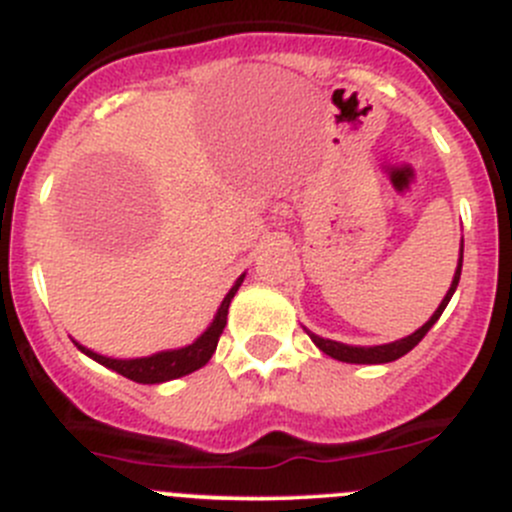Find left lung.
<instances>
[{
	"instance_id": "obj_1",
	"label": "left lung",
	"mask_w": 512,
	"mask_h": 512,
	"mask_svg": "<svg viewBox=\"0 0 512 512\" xmlns=\"http://www.w3.org/2000/svg\"><path fill=\"white\" fill-rule=\"evenodd\" d=\"M460 270H463V247H460V260H458V270H455L453 275V282H450V290L448 295L443 297V302H440L438 310L433 312V317H430L428 322H425L420 330H415L413 335L403 337V340H395V342H388V345H375V347H355V345H345V342H335V340H325V337L320 335H312L310 330H307V335L312 337V342H315L317 347H320L325 355L335 357V360L340 362H357V365H382V362H393L398 360V357L408 355L410 350H413L415 345H418L420 340H423L425 335H428L430 327L438 322V317L443 315V310L448 307L450 297H453L455 287H458L460 282Z\"/></svg>"
}]
</instances>
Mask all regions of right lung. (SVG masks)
<instances>
[{
  "instance_id": "right-lung-1",
  "label": "right lung",
  "mask_w": 512,
  "mask_h": 512,
  "mask_svg": "<svg viewBox=\"0 0 512 512\" xmlns=\"http://www.w3.org/2000/svg\"><path fill=\"white\" fill-rule=\"evenodd\" d=\"M242 280H245V275L237 277V282L232 285V290L225 295V300H222V305H220V310H217L212 325L207 327V330L202 332V335L197 337L192 345L180 347V350L155 352V355L135 357V360H117V357L99 355V352L89 350V347L79 345V342H74V345H77L84 355H89L92 360H97L99 365L109 367V370L119 372V375H124V377H130V380H135V382H142V385H155V382H167V380H175V377L190 375V372L200 370L202 365H207L212 357V352L217 350V342H220L222 330H225V325H227V310H230V302H232V297H235V292L240 290Z\"/></svg>"
}]
</instances>
